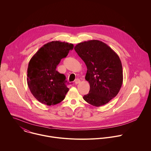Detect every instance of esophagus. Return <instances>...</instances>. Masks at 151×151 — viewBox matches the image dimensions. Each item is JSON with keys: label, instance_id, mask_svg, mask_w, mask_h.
<instances>
[{"label": "esophagus", "instance_id": "obj_1", "mask_svg": "<svg viewBox=\"0 0 151 151\" xmlns=\"http://www.w3.org/2000/svg\"><path fill=\"white\" fill-rule=\"evenodd\" d=\"M80 82H81V81L79 80V79H76L75 81V83L76 84H78V83H80Z\"/></svg>", "mask_w": 151, "mask_h": 151}]
</instances>
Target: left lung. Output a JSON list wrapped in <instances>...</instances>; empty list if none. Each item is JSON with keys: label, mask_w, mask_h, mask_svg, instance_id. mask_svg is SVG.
<instances>
[{"label": "left lung", "mask_w": 151, "mask_h": 151, "mask_svg": "<svg viewBox=\"0 0 151 151\" xmlns=\"http://www.w3.org/2000/svg\"><path fill=\"white\" fill-rule=\"evenodd\" d=\"M74 49L87 68L85 79L90 89L84 100L95 107L106 104L118 94L123 83L119 56L107 44L96 40L80 42Z\"/></svg>", "instance_id": "obj_1"}]
</instances>
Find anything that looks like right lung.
Segmentation results:
<instances>
[{
    "label": "right lung",
    "instance_id": "add662e5",
    "mask_svg": "<svg viewBox=\"0 0 151 151\" xmlns=\"http://www.w3.org/2000/svg\"><path fill=\"white\" fill-rule=\"evenodd\" d=\"M73 44L53 41L42 46L31 59L27 69V83L33 96L42 104L54 106L62 101L69 88L65 75L56 70Z\"/></svg>",
    "mask_w": 151,
    "mask_h": 151
}]
</instances>
